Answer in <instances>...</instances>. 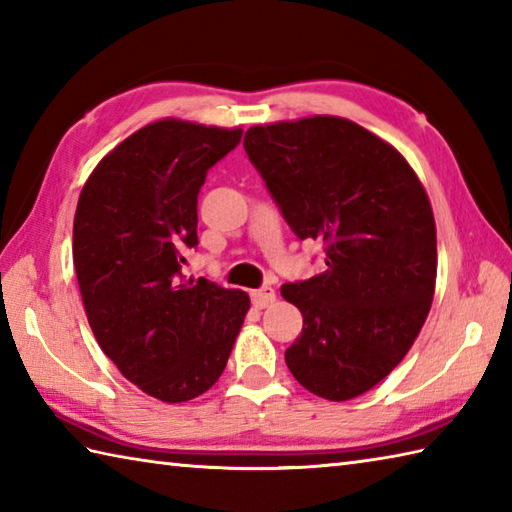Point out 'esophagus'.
<instances>
[{"mask_svg": "<svg viewBox=\"0 0 512 512\" xmlns=\"http://www.w3.org/2000/svg\"><path fill=\"white\" fill-rule=\"evenodd\" d=\"M250 297H253V304L257 308H266V306H270V304L275 302V288L264 286V288H259V290H253V293H250Z\"/></svg>", "mask_w": 512, "mask_h": 512, "instance_id": "obj_1", "label": "esophagus"}]
</instances>
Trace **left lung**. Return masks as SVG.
<instances>
[{
    "label": "left lung",
    "instance_id": "obj_1",
    "mask_svg": "<svg viewBox=\"0 0 512 512\" xmlns=\"http://www.w3.org/2000/svg\"><path fill=\"white\" fill-rule=\"evenodd\" d=\"M244 148L293 233L326 244L324 273L282 286L304 317L286 366L330 402L364 395L406 357L433 304L426 188L395 146L344 117L259 124Z\"/></svg>",
    "mask_w": 512,
    "mask_h": 512
}]
</instances>
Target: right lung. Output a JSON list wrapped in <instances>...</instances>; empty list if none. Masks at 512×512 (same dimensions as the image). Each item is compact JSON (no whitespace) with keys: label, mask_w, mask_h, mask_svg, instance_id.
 Masks as SVG:
<instances>
[{"label":"right lung","mask_w":512,"mask_h":512,"mask_svg":"<svg viewBox=\"0 0 512 512\" xmlns=\"http://www.w3.org/2000/svg\"><path fill=\"white\" fill-rule=\"evenodd\" d=\"M242 128L166 117L135 130L79 195L73 264L97 344L130 384L166 404L213 386L250 308L244 290L184 279L197 195Z\"/></svg>","instance_id":"obj_1"}]
</instances>
